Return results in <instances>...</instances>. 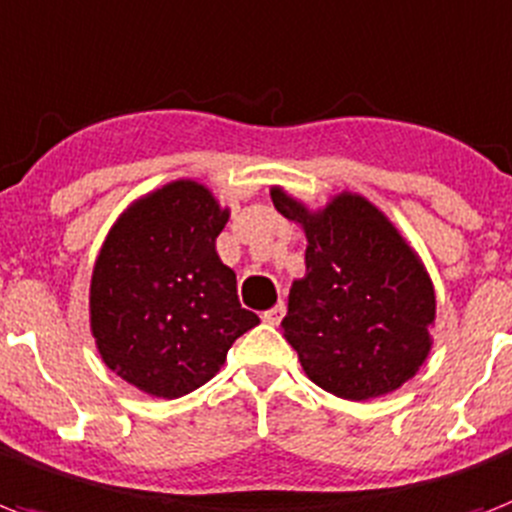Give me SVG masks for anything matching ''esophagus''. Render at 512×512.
<instances>
[{
	"instance_id": "esophagus-1",
	"label": "esophagus",
	"mask_w": 512,
	"mask_h": 512,
	"mask_svg": "<svg viewBox=\"0 0 512 512\" xmlns=\"http://www.w3.org/2000/svg\"><path fill=\"white\" fill-rule=\"evenodd\" d=\"M282 317H285V306L282 304L272 306V309H267V312L261 314V320L267 322V325H280Z\"/></svg>"
}]
</instances>
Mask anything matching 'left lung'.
Wrapping results in <instances>:
<instances>
[{
    "label": "left lung",
    "instance_id": "obj_1",
    "mask_svg": "<svg viewBox=\"0 0 512 512\" xmlns=\"http://www.w3.org/2000/svg\"><path fill=\"white\" fill-rule=\"evenodd\" d=\"M272 203L306 232V277L293 282L285 341L309 378L365 402L407 383L431 351L436 296L396 227L362 195L341 192L309 214L280 187Z\"/></svg>",
    "mask_w": 512,
    "mask_h": 512
}]
</instances>
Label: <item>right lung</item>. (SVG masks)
<instances>
[{
    "mask_svg": "<svg viewBox=\"0 0 512 512\" xmlns=\"http://www.w3.org/2000/svg\"><path fill=\"white\" fill-rule=\"evenodd\" d=\"M227 208L179 179L126 211L94 261L89 314L102 362L145 394L177 399L219 372L259 317L216 253Z\"/></svg>",
    "mask_w": 512,
    "mask_h": 512,
    "instance_id": "obj_1",
    "label": "right lung"
}]
</instances>
